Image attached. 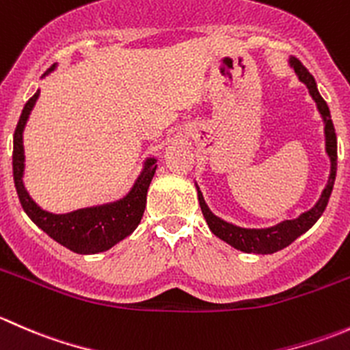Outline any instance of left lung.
I'll use <instances>...</instances> for the list:
<instances>
[{
	"instance_id": "1",
	"label": "left lung",
	"mask_w": 350,
	"mask_h": 350,
	"mask_svg": "<svg viewBox=\"0 0 350 350\" xmlns=\"http://www.w3.org/2000/svg\"><path fill=\"white\" fill-rule=\"evenodd\" d=\"M289 66L293 67V70L296 72L298 79L308 88L310 96L315 100L317 108H319L320 115H322L323 118V123H325V150L328 157H330V176H328L325 189L322 191V196L317 201L315 206H313L312 210L301 213L298 218H295V220H284L281 221V224L274 225V227L242 228L234 224H228V221L221 220L217 215L211 213L208 204L204 203L200 188L196 186L198 201H200L201 211H203V217L204 220H206L210 230L213 232L218 239L227 242L228 245H232L234 249L242 250V252L247 254H274L278 252V250L288 247L291 242H295L299 235L305 234L308 228H312L313 225H315V221L322 217V213L325 211V206L328 203V198L332 195V189H334L335 172H337V135H335L334 123H332L330 118V109H328L325 100L320 96L319 90H317L315 79H313L312 74L308 72V69H306L298 59L293 57V55L289 57Z\"/></svg>"
}]
</instances>
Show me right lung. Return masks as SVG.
Listing matches in <instances>:
<instances>
[{
	"label": "right lung",
	"mask_w": 350,
	"mask_h": 350,
	"mask_svg": "<svg viewBox=\"0 0 350 350\" xmlns=\"http://www.w3.org/2000/svg\"><path fill=\"white\" fill-rule=\"evenodd\" d=\"M54 67L55 66H52L45 74L54 70ZM38 94H40V91H37L27 101L22 115H20L18 125L15 129V135H13V179H15V188L18 193L20 203H22L25 213L30 217V220L37 227H40L49 237H52L55 242L67 247L72 252H105V250L111 249L115 243L129 237L142 220L144 210H146L147 189H149L155 169H157V164H155L157 161L154 157H149L144 162V169L137 178L135 185L132 186L129 195L123 196L122 200L107 204H98V206L81 208V210L62 215L42 210L31 200L23 186V129L27 125V120Z\"/></svg>",
	"instance_id": "right-lung-1"
}]
</instances>
